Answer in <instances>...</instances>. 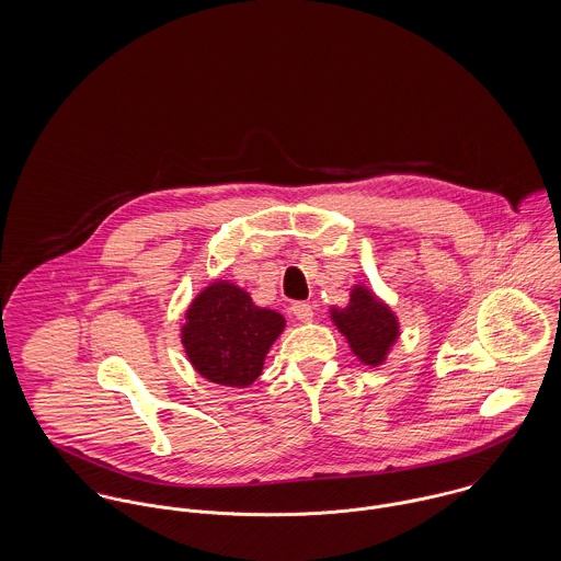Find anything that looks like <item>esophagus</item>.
<instances>
[{"mask_svg": "<svg viewBox=\"0 0 561 561\" xmlns=\"http://www.w3.org/2000/svg\"><path fill=\"white\" fill-rule=\"evenodd\" d=\"M291 313L296 316L298 321H311L313 320V307L309 302H294L291 305Z\"/></svg>", "mask_w": 561, "mask_h": 561, "instance_id": "obj_1", "label": "esophagus"}]
</instances>
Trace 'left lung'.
I'll return each mask as SVG.
<instances>
[{
  "mask_svg": "<svg viewBox=\"0 0 561 561\" xmlns=\"http://www.w3.org/2000/svg\"><path fill=\"white\" fill-rule=\"evenodd\" d=\"M332 321L365 365H380L400 334L393 311L365 287H354L345 309H332Z\"/></svg>",
  "mask_w": 561,
  "mask_h": 561,
  "instance_id": "left-lung-1",
  "label": "left lung"
}]
</instances>
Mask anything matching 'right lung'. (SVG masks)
Wrapping results in <instances>:
<instances>
[{
  "label": "right lung",
  "instance_id": "add662e5",
  "mask_svg": "<svg viewBox=\"0 0 561 561\" xmlns=\"http://www.w3.org/2000/svg\"><path fill=\"white\" fill-rule=\"evenodd\" d=\"M283 328L280 313L254 307L243 289L216 280L187 309L181 339L203 378L248 387L261 376L265 354Z\"/></svg>",
  "mask_w": 561,
  "mask_h": 561
}]
</instances>
